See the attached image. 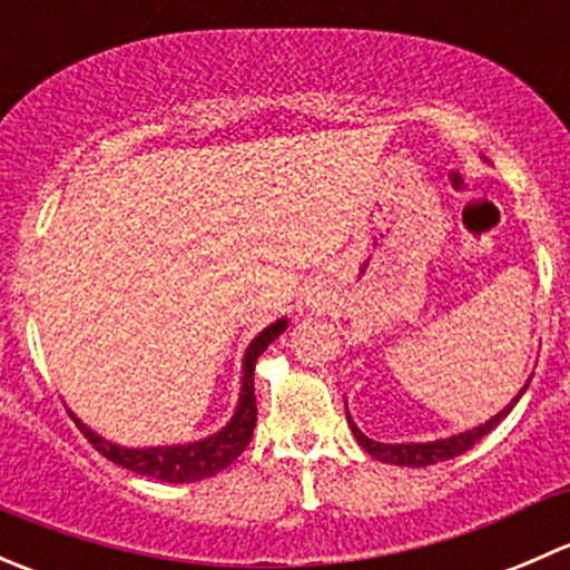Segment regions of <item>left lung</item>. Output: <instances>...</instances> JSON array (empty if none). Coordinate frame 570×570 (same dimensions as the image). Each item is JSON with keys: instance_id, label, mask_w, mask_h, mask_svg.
Returning <instances> with one entry per match:
<instances>
[{"instance_id": "left-lung-1", "label": "left lung", "mask_w": 570, "mask_h": 570, "mask_svg": "<svg viewBox=\"0 0 570 570\" xmlns=\"http://www.w3.org/2000/svg\"><path fill=\"white\" fill-rule=\"evenodd\" d=\"M527 386H530V381H527ZM527 386L513 396V402H510L504 411H499L497 416L488 419V422L480 424V428H471V430H465V433L450 435V439L428 441V444H383V441L366 439V435L355 428V422L350 419V413H347V424H350V430H353L355 441H358V444L364 446L372 458H377V461H383V463L411 465V469H419V465H433L441 461H450V458H458V455H463L465 450H471V446H474L482 435L491 433V430L497 428V424L502 422L510 411H513V405L521 400V394L527 392Z\"/></svg>"}]
</instances>
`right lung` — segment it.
I'll return each mask as SVG.
<instances>
[{
	"instance_id": "right-lung-1",
	"label": "right lung",
	"mask_w": 570,
	"mask_h": 570,
	"mask_svg": "<svg viewBox=\"0 0 570 570\" xmlns=\"http://www.w3.org/2000/svg\"><path fill=\"white\" fill-rule=\"evenodd\" d=\"M289 320L281 317L273 325L264 327L256 338L245 350L243 361V386H239V402L237 411H234L232 422L223 430L212 433L209 439L193 441V444H176V446H118L112 441L101 439L99 433L88 428V424L79 422L77 416L71 419L77 422V428L82 430L85 439L96 446V452L107 458V461L124 465V469L135 471V474L154 476V480L163 482H198L206 476H215L217 471L228 469L239 455L245 452V446L250 444L253 428H256V394H253V370H256V361L281 333L286 331Z\"/></svg>"
}]
</instances>
